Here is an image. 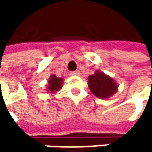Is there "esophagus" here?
<instances>
[{
	"label": "esophagus",
	"instance_id": "34e87169",
	"mask_svg": "<svg viewBox=\"0 0 152 152\" xmlns=\"http://www.w3.org/2000/svg\"><path fill=\"white\" fill-rule=\"evenodd\" d=\"M70 75H71V76H79V75H80V71H79V70L73 71V72L70 73Z\"/></svg>",
	"mask_w": 152,
	"mask_h": 152
}]
</instances>
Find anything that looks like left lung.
Instances as JSON below:
<instances>
[{
  "mask_svg": "<svg viewBox=\"0 0 152 152\" xmlns=\"http://www.w3.org/2000/svg\"><path fill=\"white\" fill-rule=\"evenodd\" d=\"M88 86L93 95L101 99L111 98L118 91L117 83L100 70L88 77Z\"/></svg>",
  "mask_w": 152,
  "mask_h": 152,
  "instance_id": "8db88e82",
  "label": "left lung"
}]
</instances>
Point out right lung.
<instances>
[{
  "label": "right lung",
  "mask_w": 152,
  "mask_h": 152,
  "mask_svg": "<svg viewBox=\"0 0 152 152\" xmlns=\"http://www.w3.org/2000/svg\"><path fill=\"white\" fill-rule=\"evenodd\" d=\"M63 83V78L62 77H57L55 75H51L49 80H48V84L46 87V91L52 94L56 93L59 91Z\"/></svg>",
  "instance_id": "1"
}]
</instances>
